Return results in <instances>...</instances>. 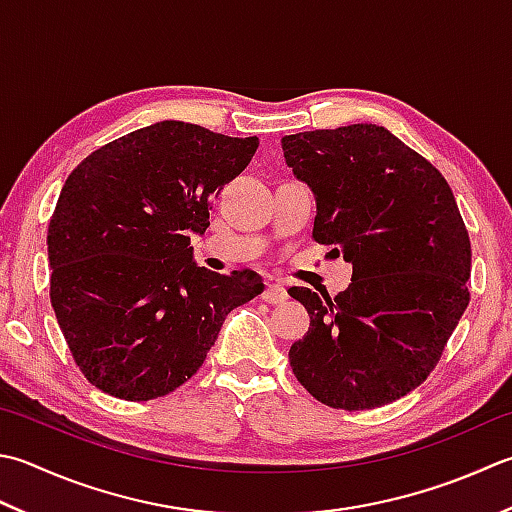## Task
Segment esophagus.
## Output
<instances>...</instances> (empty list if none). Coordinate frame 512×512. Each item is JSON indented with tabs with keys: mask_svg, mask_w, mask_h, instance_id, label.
<instances>
[{
	"mask_svg": "<svg viewBox=\"0 0 512 512\" xmlns=\"http://www.w3.org/2000/svg\"><path fill=\"white\" fill-rule=\"evenodd\" d=\"M262 299L266 304H284L288 299V293L282 284H268L262 293Z\"/></svg>",
	"mask_w": 512,
	"mask_h": 512,
	"instance_id": "obj_1",
	"label": "esophagus"
}]
</instances>
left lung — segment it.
<instances>
[{"label": "left lung", "instance_id": "8db88e82", "mask_svg": "<svg viewBox=\"0 0 512 512\" xmlns=\"http://www.w3.org/2000/svg\"><path fill=\"white\" fill-rule=\"evenodd\" d=\"M313 188V239L353 264L333 299L288 288L310 315L290 368L317 402L370 410L433 373L470 302V239L439 170L390 130L353 124L282 139Z\"/></svg>", "mask_w": 512, "mask_h": 512}]
</instances>
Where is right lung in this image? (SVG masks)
<instances>
[{"mask_svg": "<svg viewBox=\"0 0 512 512\" xmlns=\"http://www.w3.org/2000/svg\"><path fill=\"white\" fill-rule=\"evenodd\" d=\"M257 144L157 122L68 175L48 226L50 304L95 388L126 402L173 393L204 364L230 310L264 290L253 270L197 266L190 246Z\"/></svg>", "mask_w": 512, "mask_h": 512, "instance_id": "1", "label": "right lung"}]
</instances>
